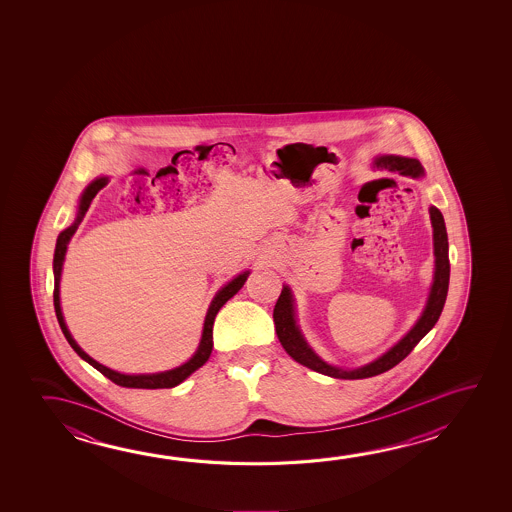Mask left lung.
<instances>
[{
	"label": "left lung",
	"mask_w": 512,
	"mask_h": 512,
	"mask_svg": "<svg viewBox=\"0 0 512 512\" xmlns=\"http://www.w3.org/2000/svg\"><path fill=\"white\" fill-rule=\"evenodd\" d=\"M377 166L389 169V171H400L402 175L414 176V178L423 175V168L416 159L384 155V157H378ZM430 219H432V227H434V255H436L434 284H432L427 307L423 310L421 318L400 343L393 346L389 352L384 353L377 361L359 369H341L330 366L327 362L321 361L318 355L310 350L309 344L305 343L302 332L294 319L293 294H291V289L285 285L282 293L278 296L277 305L273 309L278 341L284 346L285 352L289 353L294 361L300 362L307 368L314 369L328 377L344 378V380L375 377L387 369L394 368L398 362H402L414 350V346L436 325L437 319L443 312L446 294H448V284H450L448 235H446V227H444L443 214L436 207H430Z\"/></svg>",
	"instance_id": "8db88e82"
}]
</instances>
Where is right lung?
Masks as SVG:
<instances>
[{"mask_svg":"<svg viewBox=\"0 0 512 512\" xmlns=\"http://www.w3.org/2000/svg\"><path fill=\"white\" fill-rule=\"evenodd\" d=\"M107 185V178H98L94 180L93 184L89 185L85 189V193L82 194V200H80V207H78V216H76L75 223L71 227L66 228L57 239V246H55V257H53V275H55V289H53V305H55V314L59 319L60 328L64 332V336L68 339V343L71 344V348L75 350L84 361L89 362L93 368L98 369L101 375L112 380L114 384H118L121 387H135V389H168V387H175L184 382L185 378L189 377L191 373H194L196 369L202 368L205 362L209 361L210 353H212V325H214V319L218 310L225 305V303L234 296L241 287H243L246 278H248V271L235 277L232 282H228L218 294L216 298L210 303L209 312L205 316V325H203V336L198 346V352L194 353L193 359L189 362H185L178 368L171 369V371H164V373H153V375H123L118 371H112V369L101 366L100 362L91 359L87 353L75 343V339L69 334L68 327L64 323V316H62V310H60V296H59V282H60V271H62V262H64V255L68 250L69 239L73 237L76 232L78 225L82 223L85 212L91 207L94 196L98 194L100 189H103Z\"/></svg>","mask_w":512,"mask_h":512,"instance_id":"obj_1","label":"right lung"}]
</instances>
